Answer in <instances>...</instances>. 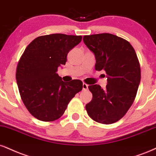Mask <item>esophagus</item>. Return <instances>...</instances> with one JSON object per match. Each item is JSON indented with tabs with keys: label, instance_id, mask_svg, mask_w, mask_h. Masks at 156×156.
I'll use <instances>...</instances> for the list:
<instances>
[{
	"label": "esophagus",
	"instance_id": "1",
	"mask_svg": "<svg viewBox=\"0 0 156 156\" xmlns=\"http://www.w3.org/2000/svg\"><path fill=\"white\" fill-rule=\"evenodd\" d=\"M83 90H87L88 89V85L85 83H83Z\"/></svg>",
	"mask_w": 156,
	"mask_h": 156
}]
</instances>
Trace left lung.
<instances>
[{
	"label": "left lung",
	"instance_id": "obj_1",
	"mask_svg": "<svg viewBox=\"0 0 156 156\" xmlns=\"http://www.w3.org/2000/svg\"><path fill=\"white\" fill-rule=\"evenodd\" d=\"M83 42L94 54L95 70H104L108 84L88 86L92 100L86 105L97 123L111 124L121 119L134 102L141 79L140 62L129 41L110 33L84 35Z\"/></svg>",
	"mask_w": 156,
	"mask_h": 156
}]
</instances>
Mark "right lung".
I'll list each match as a JSON object with an SVG mask.
<instances>
[{
    "label": "right lung",
    "mask_w": 156,
    "mask_h": 156,
    "mask_svg": "<svg viewBox=\"0 0 156 156\" xmlns=\"http://www.w3.org/2000/svg\"><path fill=\"white\" fill-rule=\"evenodd\" d=\"M81 35L61 33L35 38L27 46L17 64L16 79L20 97L32 115L42 121L59 119L83 82H64L57 73L65 65L68 52L81 41Z\"/></svg>",
    "instance_id": "right-lung-1"
}]
</instances>
